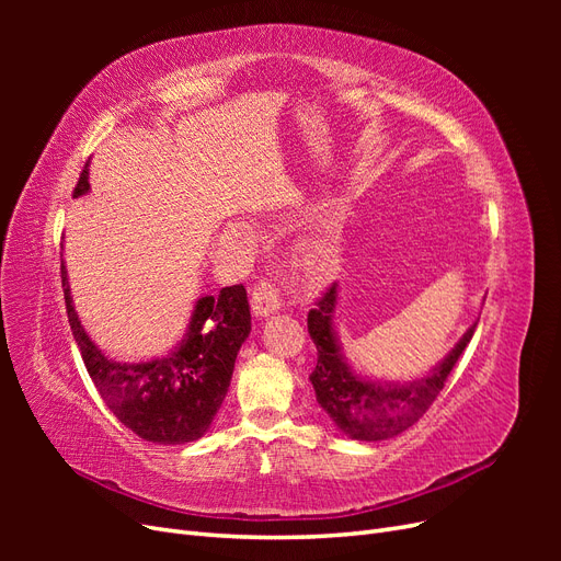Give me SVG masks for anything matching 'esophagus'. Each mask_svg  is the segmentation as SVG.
Returning <instances> with one entry per match:
<instances>
[{
    "label": "esophagus",
    "instance_id": "obj_1",
    "mask_svg": "<svg viewBox=\"0 0 561 561\" xmlns=\"http://www.w3.org/2000/svg\"><path fill=\"white\" fill-rule=\"evenodd\" d=\"M250 304H252V313L257 318H266L271 313H276L280 309V297H278V285L274 278H262L254 283L252 295H250Z\"/></svg>",
    "mask_w": 561,
    "mask_h": 561
}]
</instances>
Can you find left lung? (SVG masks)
<instances>
[{
  "mask_svg": "<svg viewBox=\"0 0 561 561\" xmlns=\"http://www.w3.org/2000/svg\"><path fill=\"white\" fill-rule=\"evenodd\" d=\"M336 283L309 311V334L318 348V363L311 371L316 400L334 421V426L351 439L379 443L396 437L428 412V407L445 388L449 371L461 358L478 322H472L447 358L435 365L426 377L414 381H375L358 377L344 360L334 332Z\"/></svg>",
  "mask_w": 561,
  "mask_h": 561,
  "instance_id": "8db88e82",
  "label": "left lung"
}]
</instances>
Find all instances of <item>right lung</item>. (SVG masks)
I'll list each match as a JSON object with an SVG mask.
<instances>
[{"label":"right lung","instance_id":"add662e5","mask_svg":"<svg viewBox=\"0 0 561 561\" xmlns=\"http://www.w3.org/2000/svg\"><path fill=\"white\" fill-rule=\"evenodd\" d=\"M89 163L75 196L89 194ZM67 320L83 365L112 414L147 443L184 445L208 433L231 383L236 355L250 334V307L243 285L222 287L217 297L196 301L182 344L165 358L149 363H116L100 351L75 311L60 264Z\"/></svg>","mask_w":561,"mask_h":561}]
</instances>
